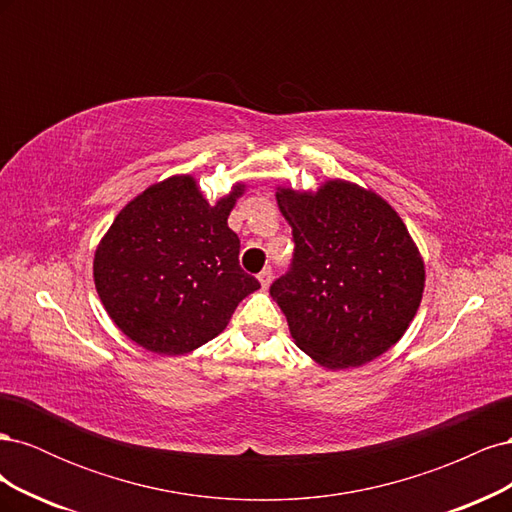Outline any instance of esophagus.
I'll return each mask as SVG.
<instances>
[{"mask_svg":"<svg viewBox=\"0 0 512 512\" xmlns=\"http://www.w3.org/2000/svg\"><path fill=\"white\" fill-rule=\"evenodd\" d=\"M271 277H273L271 269H262V271L258 273V282H260V288H262V290H267V288H269V284H271Z\"/></svg>","mask_w":512,"mask_h":512,"instance_id":"obj_1","label":"esophagus"}]
</instances>
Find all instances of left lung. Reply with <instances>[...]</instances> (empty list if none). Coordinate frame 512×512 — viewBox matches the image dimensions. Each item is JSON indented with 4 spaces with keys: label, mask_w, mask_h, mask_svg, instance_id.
Returning a JSON list of instances; mask_svg holds the SVG:
<instances>
[{
    "label": "left lung",
    "mask_w": 512,
    "mask_h": 512,
    "mask_svg": "<svg viewBox=\"0 0 512 512\" xmlns=\"http://www.w3.org/2000/svg\"><path fill=\"white\" fill-rule=\"evenodd\" d=\"M275 198L297 247L271 297L294 344L333 371L378 359L404 337L425 290V260L404 220L346 179L277 185Z\"/></svg>",
    "instance_id": "left-lung-1"
}]
</instances>
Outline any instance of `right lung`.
I'll return each instance as SVG.
<instances>
[{
	"mask_svg": "<svg viewBox=\"0 0 512 512\" xmlns=\"http://www.w3.org/2000/svg\"><path fill=\"white\" fill-rule=\"evenodd\" d=\"M247 183L211 205L194 175L151 183L123 207L94 254L106 314L141 348L179 356L218 337L237 305L260 288L239 267L228 215Z\"/></svg>",
	"mask_w": 512,
	"mask_h": 512,
	"instance_id": "obj_1",
	"label": "right lung"
}]
</instances>
